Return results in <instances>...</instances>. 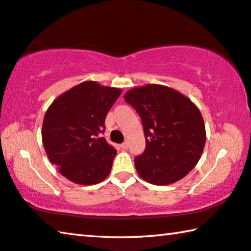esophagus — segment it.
Instances as JSON below:
<instances>
[{
    "mask_svg": "<svg viewBox=\"0 0 251 251\" xmlns=\"http://www.w3.org/2000/svg\"><path fill=\"white\" fill-rule=\"evenodd\" d=\"M121 147L123 148V150H127V148H128V143L124 142V143H123L122 145H121Z\"/></svg>",
    "mask_w": 251,
    "mask_h": 251,
    "instance_id": "1",
    "label": "esophagus"
}]
</instances>
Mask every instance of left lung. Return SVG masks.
Returning <instances> with one entry per match:
<instances>
[{"instance_id": "left-lung-1", "label": "left lung", "mask_w": 251, "mask_h": 251, "mask_svg": "<svg viewBox=\"0 0 251 251\" xmlns=\"http://www.w3.org/2000/svg\"><path fill=\"white\" fill-rule=\"evenodd\" d=\"M124 99L142 118L146 148L135 158L144 180L165 186L184 178L201 159L206 143L199 108L174 88L147 84L131 88Z\"/></svg>"}]
</instances>
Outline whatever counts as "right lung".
I'll return each instance as SVG.
<instances>
[{
	"label": "right lung",
	"mask_w": 251,
	"mask_h": 251,
	"mask_svg": "<svg viewBox=\"0 0 251 251\" xmlns=\"http://www.w3.org/2000/svg\"><path fill=\"white\" fill-rule=\"evenodd\" d=\"M122 90L85 80L53 100L44 116L42 142L59 174L78 185H95L109 175L117 151L97 137Z\"/></svg>",
	"instance_id": "obj_1"
}]
</instances>
